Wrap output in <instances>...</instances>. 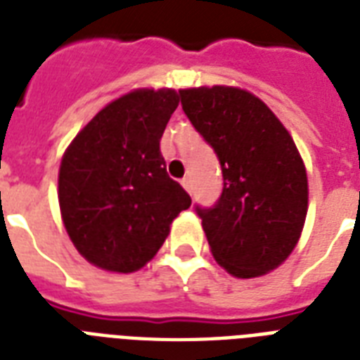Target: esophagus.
Here are the masks:
<instances>
[{"label": "esophagus", "instance_id": "esophagus-1", "mask_svg": "<svg viewBox=\"0 0 360 360\" xmlns=\"http://www.w3.org/2000/svg\"><path fill=\"white\" fill-rule=\"evenodd\" d=\"M181 185L185 186L186 192H192V179H191V177H188V175H185V177H183V181H181Z\"/></svg>", "mask_w": 360, "mask_h": 360}]
</instances>
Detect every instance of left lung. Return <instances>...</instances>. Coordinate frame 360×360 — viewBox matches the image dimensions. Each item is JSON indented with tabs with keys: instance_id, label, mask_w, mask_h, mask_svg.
I'll return each mask as SVG.
<instances>
[{
	"instance_id": "1",
	"label": "left lung",
	"mask_w": 360,
	"mask_h": 360,
	"mask_svg": "<svg viewBox=\"0 0 360 360\" xmlns=\"http://www.w3.org/2000/svg\"><path fill=\"white\" fill-rule=\"evenodd\" d=\"M179 95L224 177L219 202L196 205L211 252L237 278L262 276L290 256L307 219V169L295 141L245 89L192 87Z\"/></svg>"
}]
</instances>
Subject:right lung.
<instances>
[{"label": "right lung", "instance_id": "obj_1", "mask_svg": "<svg viewBox=\"0 0 360 360\" xmlns=\"http://www.w3.org/2000/svg\"><path fill=\"white\" fill-rule=\"evenodd\" d=\"M179 104L174 89H136L104 106L59 166L65 230L87 262L132 273L151 259L191 196L166 172L160 138Z\"/></svg>", "mask_w": 360, "mask_h": 360}]
</instances>
